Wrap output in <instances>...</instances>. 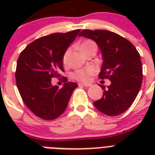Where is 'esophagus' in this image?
Returning <instances> with one entry per match:
<instances>
[{
	"mask_svg": "<svg viewBox=\"0 0 155 155\" xmlns=\"http://www.w3.org/2000/svg\"><path fill=\"white\" fill-rule=\"evenodd\" d=\"M79 85H82V86H84V87H90L91 85V84H87V83H80Z\"/></svg>",
	"mask_w": 155,
	"mask_h": 155,
	"instance_id": "esophagus-1",
	"label": "esophagus"
}]
</instances>
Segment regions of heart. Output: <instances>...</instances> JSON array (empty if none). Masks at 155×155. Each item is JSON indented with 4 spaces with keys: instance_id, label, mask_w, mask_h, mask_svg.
Masks as SVG:
<instances>
[{
    "instance_id": "1",
    "label": "heart",
    "mask_w": 155,
    "mask_h": 155,
    "mask_svg": "<svg viewBox=\"0 0 155 155\" xmlns=\"http://www.w3.org/2000/svg\"><path fill=\"white\" fill-rule=\"evenodd\" d=\"M91 47H95L96 46L94 44V42H92L91 40H86L84 42H82L80 46L81 51L83 50H85V49H88V48ZM70 54V50H68L65 52V53L64 54V57H63V62L64 64H67V61H68V56ZM94 73V70L91 69H86V70H78L75 72H74L72 74V78L78 81H87L89 80L90 76H91L92 74Z\"/></svg>"
}]
</instances>
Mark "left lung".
Here are the masks:
<instances>
[{"label":"left lung","mask_w":155,"mask_h":155,"mask_svg":"<svg viewBox=\"0 0 155 155\" xmlns=\"http://www.w3.org/2000/svg\"><path fill=\"white\" fill-rule=\"evenodd\" d=\"M79 36L96 42L102 57L99 78L111 81L107 87L100 85L104 90L103 95L94 105L109 116L124 113L141 87L143 69L139 53L130 41L113 31L84 29Z\"/></svg>","instance_id":"left-lung-1"}]
</instances>
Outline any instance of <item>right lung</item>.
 Listing matches in <instances>:
<instances>
[{
    "mask_svg": "<svg viewBox=\"0 0 155 155\" xmlns=\"http://www.w3.org/2000/svg\"><path fill=\"white\" fill-rule=\"evenodd\" d=\"M80 29L66 33H53L31 42L17 61L15 78L18 89L24 103L39 118L57 119L67 109L74 82L64 83L62 88L53 85V78L64 71L63 57Z\"/></svg>",
    "mask_w": 155,
    "mask_h": 155,
    "instance_id": "add662e5",
    "label": "right lung"
}]
</instances>
